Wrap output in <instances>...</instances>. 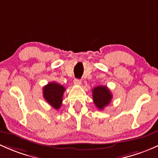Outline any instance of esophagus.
<instances>
[{
  "label": "esophagus",
  "instance_id": "1",
  "mask_svg": "<svg viewBox=\"0 0 158 158\" xmlns=\"http://www.w3.org/2000/svg\"><path fill=\"white\" fill-rule=\"evenodd\" d=\"M81 83H82V82H81L80 79H76L74 80V84L76 85H80Z\"/></svg>",
  "mask_w": 158,
  "mask_h": 158
}]
</instances>
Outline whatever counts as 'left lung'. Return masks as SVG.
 <instances>
[{
	"mask_svg": "<svg viewBox=\"0 0 158 158\" xmlns=\"http://www.w3.org/2000/svg\"><path fill=\"white\" fill-rule=\"evenodd\" d=\"M93 101L99 110H103L104 107L110 103L112 94L107 86H97L92 89Z\"/></svg>",
	"mask_w": 158,
	"mask_h": 158,
	"instance_id": "obj_1",
	"label": "left lung"
}]
</instances>
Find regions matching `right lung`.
I'll list each match as a JSON object with an SVG mask.
<instances>
[{"mask_svg":"<svg viewBox=\"0 0 158 158\" xmlns=\"http://www.w3.org/2000/svg\"><path fill=\"white\" fill-rule=\"evenodd\" d=\"M65 88L61 85L52 82L46 85L43 89V96L44 99L54 109L58 110L60 107L63 101Z\"/></svg>","mask_w":158,"mask_h":158,"instance_id":"obj_1","label":"right lung"}]
</instances>
